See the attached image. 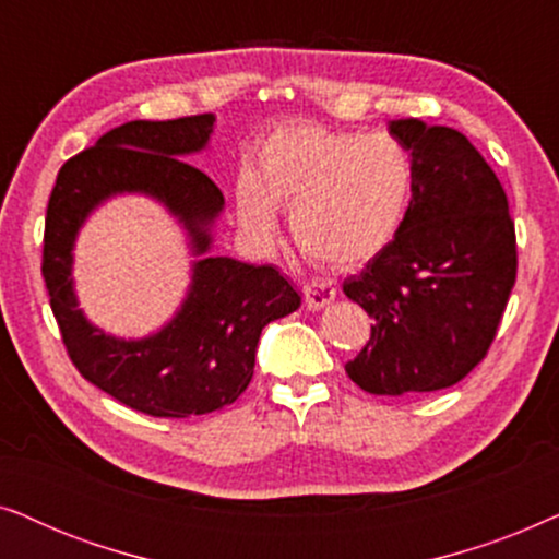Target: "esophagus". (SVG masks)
<instances>
[{"instance_id":"34e87169","label":"esophagus","mask_w":559,"mask_h":559,"mask_svg":"<svg viewBox=\"0 0 559 559\" xmlns=\"http://www.w3.org/2000/svg\"><path fill=\"white\" fill-rule=\"evenodd\" d=\"M302 297H305V308L320 310V308H325L328 302L335 300V287L331 285V282L312 280L302 287Z\"/></svg>"}]
</instances>
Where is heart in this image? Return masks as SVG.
Here are the masks:
<instances>
[{"instance_id":"obj_1","label":"heart","mask_w":559,"mask_h":559,"mask_svg":"<svg viewBox=\"0 0 559 559\" xmlns=\"http://www.w3.org/2000/svg\"><path fill=\"white\" fill-rule=\"evenodd\" d=\"M412 195L409 152L389 134L335 132L318 124L266 136L254 175H241L236 211L251 239H277L289 213L295 243L312 262L356 266L400 231Z\"/></svg>"}]
</instances>
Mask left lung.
I'll return each instance as SVG.
<instances>
[{"label": "left lung", "mask_w": 559, "mask_h": 559, "mask_svg": "<svg viewBox=\"0 0 559 559\" xmlns=\"http://www.w3.org/2000/svg\"><path fill=\"white\" fill-rule=\"evenodd\" d=\"M412 157L400 231L343 282L373 318L346 373L369 394L407 396L457 384L484 361L516 282V234L499 178L450 127L396 119Z\"/></svg>", "instance_id": "8db88e82"}]
</instances>
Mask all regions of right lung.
Segmentation results:
<instances>
[{"instance_id": "1", "label": "right lung", "mask_w": 559, "mask_h": 559, "mask_svg": "<svg viewBox=\"0 0 559 559\" xmlns=\"http://www.w3.org/2000/svg\"><path fill=\"white\" fill-rule=\"evenodd\" d=\"M213 114L127 121L60 167L48 201L43 280L66 350L91 384L150 417H193L236 402L254 377L262 328L300 308V295L272 264L209 257L224 193L186 155L211 140ZM144 192L163 202L191 236L194 282L176 318L157 334L124 342L91 326L72 293V243L106 197Z\"/></svg>"}]
</instances>
